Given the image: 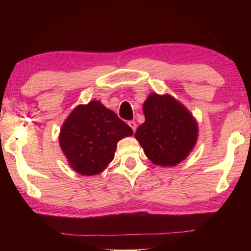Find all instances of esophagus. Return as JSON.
Here are the masks:
<instances>
[{
    "label": "esophagus",
    "mask_w": 251,
    "mask_h": 251,
    "mask_svg": "<svg viewBox=\"0 0 251 251\" xmlns=\"http://www.w3.org/2000/svg\"><path fill=\"white\" fill-rule=\"evenodd\" d=\"M128 125H129L130 128L133 129L134 133H135L136 128H137V124H136V122H134V121H130V122H128Z\"/></svg>",
    "instance_id": "1"
}]
</instances>
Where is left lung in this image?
<instances>
[{
  "label": "left lung",
  "mask_w": 251,
  "mask_h": 251,
  "mask_svg": "<svg viewBox=\"0 0 251 251\" xmlns=\"http://www.w3.org/2000/svg\"><path fill=\"white\" fill-rule=\"evenodd\" d=\"M145 122L135 137L155 165L175 166L184 160L197 141L198 127L188 110L171 95L152 93L143 106Z\"/></svg>",
  "instance_id": "8db88e82"
}]
</instances>
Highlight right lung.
<instances>
[{
    "label": "right lung",
    "instance_id": "right-lung-1",
    "mask_svg": "<svg viewBox=\"0 0 251 251\" xmlns=\"http://www.w3.org/2000/svg\"><path fill=\"white\" fill-rule=\"evenodd\" d=\"M133 129L100 101L79 105L70 114L59 134V145L71 167L80 175L93 176L113 160L116 144Z\"/></svg>",
    "mask_w": 251,
    "mask_h": 251
}]
</instances>
